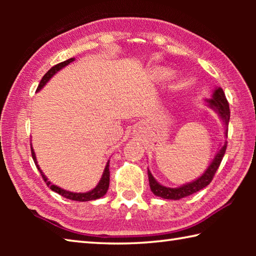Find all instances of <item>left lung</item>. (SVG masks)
I'll list each match as a JSON object with an SVG mask.
<instances>
[{
	"mask_svg": "<svg viewBox=\"0 0 256 256\" xmlns=\"http://www.w3.org/2000/svg\"><path fill=\"white\" fill-rule=\"evenodd\" d=\"M206 102H209V105L212 108H214L216 112H218L220 118H222V122L224 124V128H226L224 131H226V136H227L228 123H229V118H230V110H229V104L226 96H224V90L222 88L216 89L214 92V96ZM226 149H227V142H224V144L220 148L214 159L212 160V162L210 164V166L208 167V170L204 172V174H203L200 178H198L196 180L192 182V183L185 184L177 188H166V186L160 185L158 182L154 178V176L151 175L150 170H148L149 185H150L151 190H152L154 196H160L162 198H167V200H180V198H183L185 196H190V194L198 192V190L204 188L206 186L209 185L211 183V180H214L216 172L219 168L220 164H222V160L224 158V152H226Z\"/></svg>",
	"mask_w": 256,
	"mask_h": 256,
	"instance_id": "obj_1",
	"label": "left lung"
}]
</instances>
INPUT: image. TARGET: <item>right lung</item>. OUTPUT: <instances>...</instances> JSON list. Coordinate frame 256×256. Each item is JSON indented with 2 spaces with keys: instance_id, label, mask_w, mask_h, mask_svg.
<instances>
[{
  "instance_id": "add662e5",
  "label": "right lung",
  "mask_w": 256,
  "mask_h": 256,
  "mask_svg": "<svg viewBox=\"0 0 256 256\" xmlns=\"http://www.w3.org/2000/svg\"><path fill=\"white\" fill-rule=\"evenodd\" d=\"M73 60H74V58H68L66 60H64V62H60L58 64H56V66H54L52 68H50V70L46 72V74L42 78V80L40 82V86H38V88H37V92H38V90H40L42 86L46 84V82L48 81L50 78L55 74L56 72L60 71V68H63L66 66H68V64H70L71 62H73ZM32 159H34V164H36V166H37L38 170L40 172V174L42 176V180L46 182V184L50 186V188L52 190H54V192L58 193L60 196H62L64 198H70V200L79 201V202L97 200V198L105 196L108 188H110V162H107V164H106V168H105V170H104V174H102V177L100 182H99L98 185L92 190H89V192H86V193H73V192H68V190L60 188H58V186L52 184L50 180H47L46 176L42 174V172L40 170V166H38V164H37L36 156H34V152L32 148Z\"/></svg>"
}]
</instances>
